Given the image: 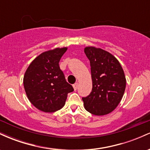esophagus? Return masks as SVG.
Wrapping results in <instances>:
<instances>
[{
	"label": "esophagus",
	"mask_w": 150,
	"mask_h": 150,
	"mask_svg": "<svg viewBox=\"0 0 150 150\" xmlns=\"http://www.w3.org/2000/svg\"><path fill=\"white\" fill-rule=\"evenodd\" d=\"M77 87H78V83L76 82V83H75L73 85V89H75V90H76V89H77Z\"/></svg>",
	"instance_id": "34e87169"
}]
</instances>
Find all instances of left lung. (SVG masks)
<instances>
[{
	"label": "left lung",
	"mask_w": 150,
	"mask_h": 150,
	"mask_svg": "<svg viewBox=\"0 0 150 150\" xmlns=\"http://www.w3.org/2000/svg\"><path fill=\"white\" fill-rule=\"evenodd\" d=\"M90 61L92 92L82 98L85 108L95 116L111 113L123 98L126 79L119 61L111 53L95 46H86Z\"/></svg>",
	"instance_id": "8db88e82"
}]
</instances>
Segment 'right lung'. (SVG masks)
Here are the masks:
<instances>
[{
	"label": "right lung",
	"instance_id": "obj_1",
	"mask_svg": "<svg viewBox=\"0 0 150 150\" xmlns=\"http://www.w3.org/2000/svg\"><path fill=\"white\" fill-rule=\"evenodd\" d=\"M68 47L44 51L26 70L24 88L30 101L43 112L53 113L64 106L68 94L74 90L65 80L59 61Z\"/></svg>",
	"mask_w": 150,
	"mask_h": 150
}]
</instances>
